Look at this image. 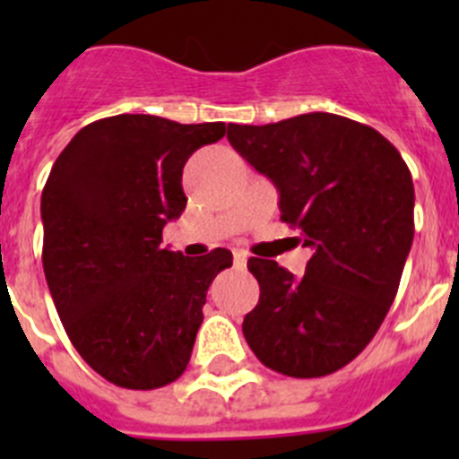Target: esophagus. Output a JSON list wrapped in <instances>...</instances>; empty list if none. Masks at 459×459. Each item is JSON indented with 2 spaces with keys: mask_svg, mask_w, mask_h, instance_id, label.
<instances>
[{
  "mask_svg": "<svg viewBox=\"0 0 459 459\" xmlns=\"http://www.w3.org/2000/svg\"><path fill=\"white\" fill-rule=\"evenodd\" d=\"M233 259H235V266L244 268V266H247L248 255H247V253H244V251H235V253H233Z\"/></svg>",
  "mask_w": 459,
  "mask_h": 459,
  "instance_id": "obj_1",
  "label": "esophagus"
}]
</instances>
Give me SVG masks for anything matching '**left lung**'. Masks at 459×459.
I'll return each instance as SVG.
<instances>
[{
  "mask_svg": "<svg viewBox=\"0 0 459 459\" xmlns=\"http://www.w3.org/2000/svg\"><path fill=\"white\" fill-rule=\"evenodd\" d=\"M226 137L275 184L281 221L313 251L299 280L273 259H248L259 302L244 337L264 367L289 377L340 371L397 295L415 233L409 166L375 128L333 113L229 124Z\"/></svg>",
  "mask_w": 459,
  "mask_h": 459,
  "instance_id": "obj_1",
  "label": "left lung"
}]
</instances>
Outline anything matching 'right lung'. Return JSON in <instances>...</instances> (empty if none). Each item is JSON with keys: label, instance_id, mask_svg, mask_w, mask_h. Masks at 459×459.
<instances>
[{"label": "right lung", "instance_id": "right-lung-1", "mask_svg": "<svg viewBox=\"0 0 459 459\" xmlns=\"http://www.w3.org/2000/svg\"><path fill=\"white\" fill-rule=\"evenodd\" d=\"M224 135V122L115 115L82 128L46 179V281L68 340L115 386L151 391L186 371L208 286L233 255L184 257L161 230L186 208V160Z\"/></svg>", "mask_w": 459, "mask_h": 459}]
</instances>
